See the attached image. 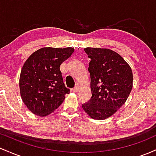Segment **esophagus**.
Here are the masks:
<instances>
[{
  "instance_id": "esophagus-1",
  "label": "esophagus",
  "mask_w": 156,
  "mask_h": 156,
  "mask_svg": "<svg viewBox=\"0 0 156 156\" xmlns=\"http://www.w3.org/2000/svg\"><path fill=\"white\" fill-rule=\"evenodd\" d=\"M79 87H78V86H76V87H75L74 89H72V92H78V91H79Z\"/></svg>"
}]
</instances>
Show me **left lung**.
<instances>
[{
  "mask_svg": "<svg viewBox=\"0 0 156 156\" xmlns=\"http://www.w3.org/2000/svg\"><path fill=\"white\" fill-rule=\"evenodd\" d=\"M89 58L92 98L82 105L92 119L112 117L126 102L133 88L130 65L117 52L101 48H86Z\"/></svg>",
  "mask_w": 156,
  "mask_h": 156,
  "instance_id": "1",
  "label": "left lung"
}]
</instances>
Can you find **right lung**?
<instances>
[{"mask_svg": "<svg viewBox=\"0 0 156 156\" xmlns=\"http://www.w3.org/2000/svg\"><path fill=\"white\" fill-rule=\"evenodd\" d=\"M74 48H42L34 52L23 64L19 87L23 103L29 111L45 117L63 103L69 89L64 86L60 66Z\"/></svg>", "mask_w": 156, "mask_h": 156, "instance_id": "right-lung-1", "label": "right lung"}]
</instances>
